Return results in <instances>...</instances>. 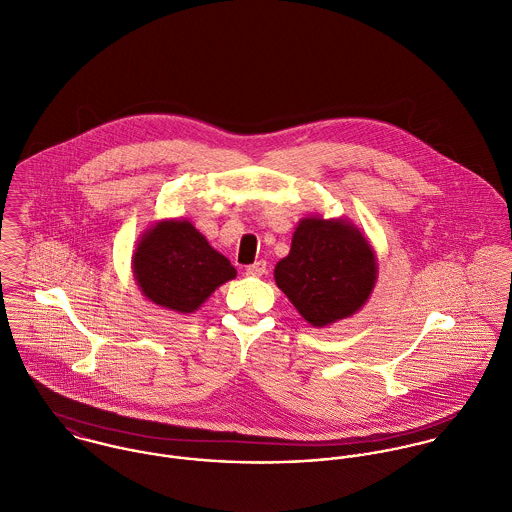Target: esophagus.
<instances>
[{
  "mask_svg": "<svg viewBox=\"0 0 512 512\" xmlns=\"http://www.w3.org/2000/svg\"><path fill=\"white\" fill-rule=\"evenodd\" d=\"M246 274H248V276H254V278L264 276V274H266V262H264V260H258V262L250 264V266L246 268Z\"/></svg>",
  "mask_w": 512,
  "mask_h": 512,
  "instance_id": "esophagus-1",
  "label": "esophagus"
}]
</instances>
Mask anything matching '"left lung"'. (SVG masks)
Returning <instances> with one entry per match:
<instances>
[{"instance_id":"1","label":"left lung","mask_w":512,"mask_h":512,"mask_svg":"<svg viewBox=\"0 0 512 512\" xmlns=\"http://www.w3.org/2000/svg\"><path fill=\"white\" fill-rule=\"evenodd\" d=\"M376 256L365 234L349 220H299L292 250L274 278L299 315L325 327L357 313L376 282Z\"/></svg>"}]
</instances>
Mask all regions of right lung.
<instances>
[{"label": "right lung", "mask_w": 512, "mask_h": 512, "mask_svg": "<svg viewBox=\"0 0 512 512\" xmlns=\"http://www.w3.org/2000/svg\"><path fill=\"white\" fill-rule=\"evenodd\" d=\"M134 276L149 301L193 313L224 282L234 266L189 220H159L144 232L134 252Z\"/></svg>", "instance_id": "right-lung-1"}]
</instances>
